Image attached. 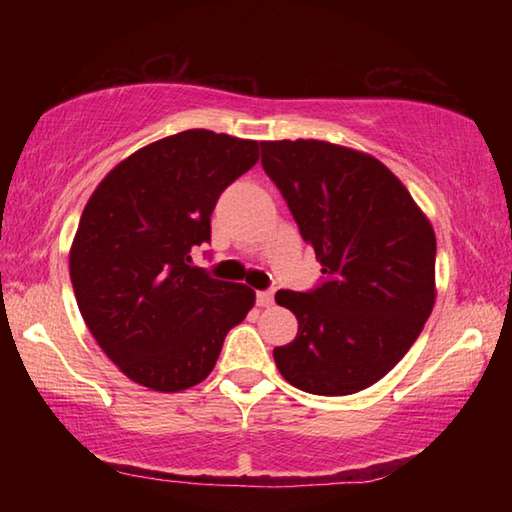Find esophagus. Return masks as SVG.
Listing matches in <instances>:
<instances>
[{
  "label": "esophagus",
  "mask_w": 512,
  "mask_h": 512,
  "mask_svg": "<svg viewBox=\"0 0 512 512\" xmlns=\"http://www.w3.org/2000/svg\"><path fill=\"white\" fill-rule=\"evenodd\" d=\"M273 298H275V293L271 289L257 291V305L259 307H271L273 305Z\"/></svg>",
  "instance_id": "34e87169"
}]
</instances>
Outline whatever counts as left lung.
Here are the masks:
<instances>
[{
	"label": "left lung",
	"instance_id": "left-lung-1",
	"mask_svg": "<svg viewBox=\"0 0 512 512\" xmlns=\"http://www.w3.org/2000/svg\"><path fill=\"white\" fill-rule=\"evenodd\" d=\"M323 280L280 289L298 318L273 350L282 377L314 395H352L379 381L418 339L436 300V235L411 194L372 155L318 140L262 142Z\"/></svg>",
	"mask_w": 512,
	"mask_h": 512
}]
</instances>
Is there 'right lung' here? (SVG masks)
<instances>
[{"label":"right lung","instance_id":"right-lung-1","mask_svg":"<svg viewBox=\"0 0 512 512\" xmlns=\"http://www.w3.org/2000/svg\"><path fill=\"white\" fill-rule=\"evenodd\" d=\"M259 160V144L192 128L119 162L81 214L69 275L81 316L108 359L153 391L210 375L225 334L255 291L192 266L210 244L225 187Z\"/></svg>","mask_w":512,"mask_h":512}]
</instances>
